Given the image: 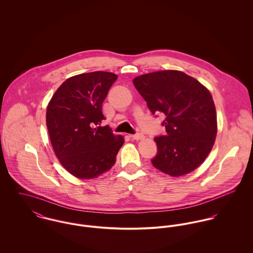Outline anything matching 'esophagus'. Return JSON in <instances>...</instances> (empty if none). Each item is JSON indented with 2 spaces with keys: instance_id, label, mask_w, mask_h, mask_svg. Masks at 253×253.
Wrapping results in <instances>:
<instances>
[{
  "instance_id": "34e87169",
  "label": "esophagus",
  "mask_w": 253,
  "mask_h": 253,
  "mask_svg": "<svg viewBox=\"0 0 253 253\" xmlns=\"http://www.w3.org/2000/svg\"><path fill=\"white\" fill-rule=\"evenodd\" d=\"M132 139H134V140H139V139H142L143 137H144V135L142 134V133H140V132H138V133H135V134H132L131 136H130Z\"/></svg>"
}]
</instances>
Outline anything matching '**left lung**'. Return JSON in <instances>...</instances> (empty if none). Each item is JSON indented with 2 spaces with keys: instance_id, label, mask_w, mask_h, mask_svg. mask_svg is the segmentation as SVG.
<instances>
[{
  "instance_id": "8db88e82",
  "label": "left lung",
  "mask_w": 253,
  "mask_h": 253,
  "mask_svg": "<svg viewBox=\"0 0 253 253\" xmlns=\"http://www.w3.org/2000/svg\"><path fill=\"white\" fill-rule=\"evenodd\" d=\"M133 84L153 115L166 116L162 126L167 133L154 138L158 152L152 165L170 176L196 169L216 137V111L209 89L175 70L141 75L133 79Z\"/></svg>"
}]
</instances>
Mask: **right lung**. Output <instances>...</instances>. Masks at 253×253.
I'll list each match as a JSON object with an SVG mask.
<instances>
[{"instance_id":"add662e5","label":"right lung","mask_w":253,"mask_h":253,"mask_svg":"<svg viewBox=\"0 0 253 253\" xmlns=\"http://www.w3.org/2000/svg\"><path fill=\"white\" fill-rule=\"evenodd\" d=\"M118 76L80 74L67 79L46 108V126L54 153L72 175L91 179L109 170L124 137L102 126V103Z\"/></svg>"}]
</instances>
